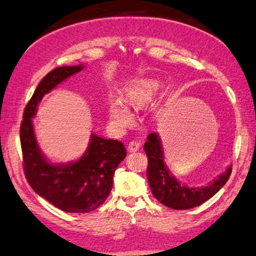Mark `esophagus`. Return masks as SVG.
Here are the masks:
<instances>
[{
  "mask_svg": "<svg viewBox=\"0 0 256 256\" xmlns=\"http://www.w3.org/2000/svg\"><path fill=\"white\" fill-rule=\"evenodd\" d=\"M140 148H141L140 143L136 142V141H132V142L128 143V152H136V151L140 150Z\"/></svg>",
  "mask_w": 256,
  "mask_h": 256,
  "instance_id": "34e87169",
  "label": "esophagus"
}]
</instances>
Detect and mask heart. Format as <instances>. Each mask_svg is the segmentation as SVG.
I'll use <instances>...</instances> for the list:
<instances>
[{"instance_id":"b5f03b06","label":"heart","mask_w":256,"mask_h":256,"mask_svg":"<svg viewBox=\"0 0 256 256\" xmlns=\"http://www.w3.org/2000/svg\"><path fill=\"white\" fill-rule=\"evenodd\" d=\"M158 90V85L150 80H138L125 88L130 103L136 106L148 104ZM108 114L116 128H125L133 122V113L120 96H113L108 103Z\"/></svg>"}]
</instances>
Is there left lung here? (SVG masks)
<instances>
[{"label":"left lung","mask_w":256,"mask_h":256,"mask_svg":"<svg viewBox=\"0 0 256 256\" xmlns=\"http://www.w3.org/2000/svg\"><path fill=\"white\" fill-rule=\"evenodd\" d=\"M144 150L148 160L146 176L153 196L162 205L178 210L200 206L220 192L232 174V166H228L224 174L206 187H188L179 182L166 166L159 134H148Z\"/></svg>","instance_id":"8db88e82"}]
</instances>
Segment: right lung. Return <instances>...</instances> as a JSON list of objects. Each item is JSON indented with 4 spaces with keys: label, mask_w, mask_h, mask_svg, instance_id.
<instances>
[{
    "label": "right lung",
    "mask_w": 256,
    "mask_h": 256,
    "mask_svg": "<svg viewBox=\"0 0 256 256\" xmlns=\"http://www.w3.org/2000/svg\"><path fill=\"white\" fill-rule=\"evenodd\" d=\"M82 68V64L64 66L47 74L26 104L20 128L28 182L39 196L67 212H90L98 208L112 190L115 169L126 156L122 142L106 140L94 133L87 150L75 162L51 164L40 150L32 122L36 106L46 94Z\"/></svg>",
    "instance_id": "1"
}]
</instances>
